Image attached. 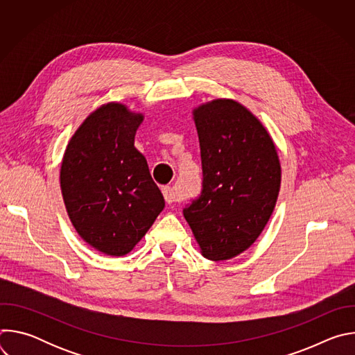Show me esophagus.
<instances>
[{
	"label": "esophagus",
	"instance_id": "obj_1",
	"mask_svg": "<svg viewBox=\"0 0 355 355\" xmlns=\"http://www.w3.org/2000/svg\"><path fill=\"white\" fill-rule=\"evenodd\" d=\"M163 195L166 198V202H167V204H170V205L178 200V196L175 195V192H174V189L171 187H164L163 188Z\"/></svg>",
	"mask_w": 355,
	"mask_h": 355
}]
</instances>
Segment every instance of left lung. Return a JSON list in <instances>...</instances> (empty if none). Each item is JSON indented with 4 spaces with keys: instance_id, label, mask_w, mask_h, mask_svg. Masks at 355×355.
Here are the masks:
<instances>
[{
    "instance_id": "obj_1",
    "label": "left lung",
    "mask_w": 355,
    "mask_h": 355,
    "mask_svg": "<svg viewBox=\"0 0 355 355\" xmlns=\"http://www.w3.org/2000/svg\"><path fill=\"white\" fill-rule=\"evenodd\" d=\"M204 189L184 209L202 256L230 260L252 245L267 226L281 188L275 143L261 121L230 98L192 110Z\"/></svg>"
}]
</instances>
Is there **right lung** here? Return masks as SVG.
Instances as JSON below:
<instances>
[{"label":"right lung","mask_w":355,"mask_h":355,"mask_svg":"<svg viewBox=\"0 0 355 355\" xmlns=\"http://www.w3.org/2000/svg\"><path fill=\"white\" fill-rule=\"evenodd\" d=\"M144 115L108 103L92 111L70 137L60 188L78 236L103 254L130 252L155 223L166 202L135 147Z\"/></svg>","instance_id":"right-lung-1"}]
</instances>
